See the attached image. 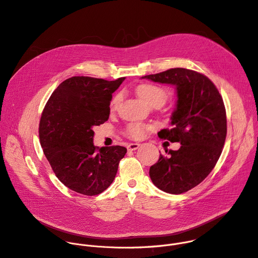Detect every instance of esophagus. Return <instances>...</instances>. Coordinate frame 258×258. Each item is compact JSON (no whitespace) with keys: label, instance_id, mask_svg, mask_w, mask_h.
I'll list each match as a JSON object with an SVG mask.
<instances>
[{"label":"esophagus","instance_id":"esophagus-1","mask_svg":"<svg viewBox=\"0 0 258 258\" xmlns=\"http://www.w3.org/2000/svg\"><path fill=\"white\" fill-rule=\"evenodd\" d=\"M141 145L139 144V143H133V144H130L128 146H127V150L128 151H135V150H137V149H139V147H140Z\"/></svg>","mask_w":258,"mask_h":258}]
</instances>
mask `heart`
Returning <instances> with one entry per match:
<instances>
[{
    "instance_id": "obj_1",
    "label": "heart",
    "mask_w": 258,
    "mask_h": 258,
    "mask_svg": "<svg viewBox=\"0 0 258 258\" xmlns=\"http://www.w3.org/2000/svg\"><path fill=\"white\" fill-rule=\"evenodd\" d=\"M136 92L138 96L148 105L152 107H161L167 101L169 93L167 90L154 85V84H142L137 87ZM121 94H117L113 97L110 103L111 109H115L121 101ZM150 126L143 123H132L126 128V134L133 139H141L144 137L146 131Z\"/></svg>"
}]
</instances>
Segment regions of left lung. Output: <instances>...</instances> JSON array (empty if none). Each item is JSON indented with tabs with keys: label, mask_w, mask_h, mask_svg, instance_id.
<instances>
[{
	"label": "left lung",
	"mask_w": 258,
	"mask_h": 258,
	"mask_svg": "<svg viewBox=\"0 0 258 258\" xmlns=\"http://www.w3.org/2000/svg\"><path fill=\"white\" fill-rule=\"evenodd\" d=\"M154 83L174 86L176 104L170 116V128L158 137L180 144L168 156L160 154L149 170L154 185L169 194H181L196 187L215 166L227 136L224 101L205 76L186 68L142 77Z\"/></svg>",
	"instance_id": "left-lung-1"
}]
</instances>
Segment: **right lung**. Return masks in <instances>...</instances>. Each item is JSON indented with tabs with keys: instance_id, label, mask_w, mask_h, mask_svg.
Instances as JSON below:
<instances>
[{
	"instance_id": "add662e5",
	"label": "right lung",
	"mask_w": 258,
	"mask_h": 258,
	"mask_svg": "<svg viewBox=\"0 0 258 258\" xmlns=\"http://www.w3.org/2000/svg\"><path fill=\"white\" fill-rule=\"evenodd\" d=\"M124 80L73 77L57 87L45 106L41 146L58 179L72 191L98 195L115 178L126 148H97L93 127L108 120L112 94Z\"/></svg>"
}]
</instances>
